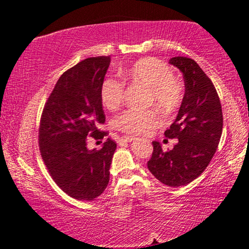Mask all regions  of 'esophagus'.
<instances>
[{
	"instance_id": "esophagus-1",
	"label": "esophagus",
	"mask_w": 249,
	"mask_h": 249,
	"mask_svg": "<svg viewBox=\"0 0 249 249\" xmlns=\"http://www.w3.org/2000/svg\"><path fill=\"white\" fill-rule=\"evenodd\" d=\"M135 140L134 137H132V136H124V137H122L121 138V142H133Z\"/></svg>"
}]
</instances>
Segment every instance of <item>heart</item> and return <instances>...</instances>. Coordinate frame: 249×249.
Segmentation results:
<instances>
[{"instance_id":"b5f03b06","label":"heart","mask_w":249,"mask_h":249,"mask_svg":"<svg viewBox=\"0 0 249 249\" xmlns=\"http://www.w3.org/2000/svg\"><path fill=\"white\" fill-rule=\"evenodd\" d=\"M123 77L141 84L149 91L148 104L163 113H171L180 107L183 99V86L174 77L165 62L156 58H145L134 62L123 71ZM124 99V84L117 79H107L101 87V101L104 107L115 109ZM160 124L154 111H126L116 117L115 126L132 135H146Z\"/></svg>"}]
</instances>
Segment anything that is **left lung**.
Instances as JSON below:
<instances>
[{"instance_id":"left-lung-1","label":"left lung","mask_w":249,"mask_h":249,"mask_svg":"<svg viewBox=\"0 0 249 249\" xmlns=\"http://www.w3.org/2000/svg\"><path fill=\"white\" fill-rule=\"evenodd\" d=\"M169 64L182 72L184 95L178 115L165 135L179 142L167 151L159 142H153L154 151L147 167L161 183L181 187L196 179L209 166L221 140L223 114L215 88L193 59L178 56Z\"/></svg>"}]
</instances>
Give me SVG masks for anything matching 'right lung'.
<instances>
[{"instance_id": "add662e5", "label": "right lung", "mask_w": 249, "mask_h": 249, "mask_svg": "<svg viewBox=\"0 0 249 249\" xmlns=\"http://www.w3.org/2000/svg\"><path fill=\"white\" fill-rule=\"evenodd\" d=\"M111 57H91L67 70L45 104L39 128L40 154L54 182L77 200L92 201L109 181V167L116 144L107 138L102 148H88V136L95 140L105 115L101 87Z\"/></svg>"}]
</instances>
